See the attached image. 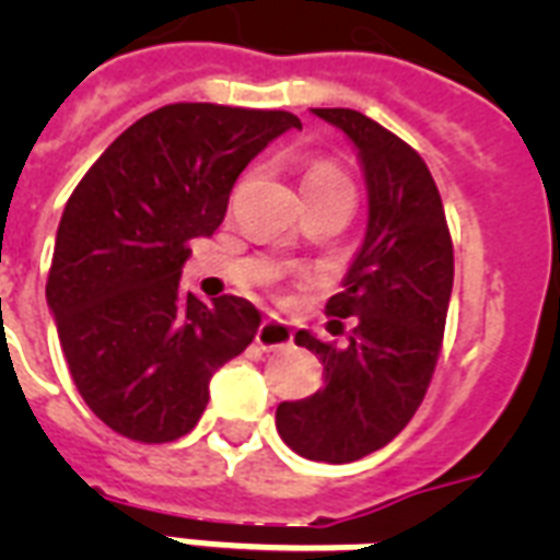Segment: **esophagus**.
<instances>
[{"instance_id": "1", "label": "esophagus", "mask_w": 560, "mask_h": 560, "mask_svg": "<svg viewBox=\"0 0 560 560\" xmlns=\"http://www.w3.org/2000/svg\"><path fill=\"white\" fill-rule=\"evenodd\" d=\"M255 342H258L264 351L284 349V346H290V342H293V331H290L288 323H281V319L270 316V319H264V323L258 325Z\"/></svg>"}]
</instances>
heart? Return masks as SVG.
<instances>
[{
  "label": "heart",
  "instance_id": "1",
  "mask_svg": "<svg viewBox=\"0 0 560 560\" xmlns=\"http://www.w3.org/2000/svg\"><path fill=\"white\" fill-rule=\"evenodd\" d=\"M337 183H346L349 186V179L342 174L337 165L331 162H311L305 168V177H302V188L307 186H337Z\"/></svg>",
  "mask_w": 560,
  "mask_h": 560
}]
</instances>
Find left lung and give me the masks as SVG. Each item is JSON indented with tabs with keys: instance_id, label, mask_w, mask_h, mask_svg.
Instances as JSON below:
<instances>
[{
	"instance_id": "obj_1",
	"label": "left lung",
	"mask_w": 560,
	"mask_h": 560,
	"mask_svg": "<svg viewBox=\"0 0 560 560\" xmlns=\"http://www.w3.org/2000/svg\"><path fill=\"white\" fill-rule=\"evenodd\" d=\"M314 113L358 148L369 226L342 293L325 305L328 316L354 319L349 342L296 334V346L323 360L325 383L279 404L276 430L299 456L342 465L389 444L424 400L451 305L453 241L433 174L404 139L358 109Z\"/></svg>"
}]
</instances>
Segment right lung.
<instances>
[{"label": "right lung", "mask_w": 560, "mask_h": 560, "mask_svg": "<svg viewBox=\"0 0 560 560\" xmlns=\"http://www.w3.org/2000/svg\"><path fill=\"white\" fill-rule=\"evenodd\" d=\"M290 127L284 109L168 104L130 125L66 202L46 299L72 381L125 439L174 442L209 404V381L253 342L241 296L179 290L194 237L223 223L241 171Z\"/></svg>", "instance_id": "obj_1"}]
</instances>
